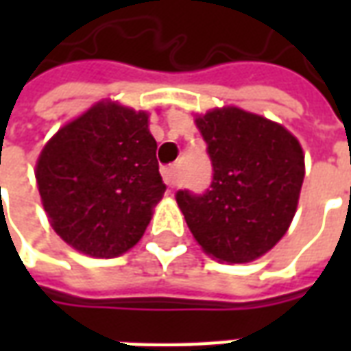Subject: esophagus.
Listing matches in <instances>:
<instances>
[{
	"mask_svg": "<svg viewBox=\"0 0 351 351\" xmlns=\"http://www.w3.org/2000/svg\"><path fill=\"white\" fill-rule=\"evenodd\" d=\"M161 176H163V182L167 184L169 188H175L176 186V167L175 165L161 169Z\"/></svg>",
	"mask_w": 351,
	"mask_h": 351,
	"instance_id": "34e87169",
	"label": "esophagus"
}]
</instances>
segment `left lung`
<instances>
[{
	"mask_svg": "<svg viewBox=\"0 0 351 351\" xmlns=\"http://www.w3.org/2000/svg\"><path fill=\"white\" fill-rule=\"evenodd\" d=\"M213 163L205 193L176 191L191 235L218 261L248 263L286 235L293 220L304 156L280 123L223 107L195 118Z\"/></svg>",
	"mask_w": 351,
	"mask_h": 351,
	"instance_id": "left-lung-1",
	"label": "left lung"
}]
</instances>
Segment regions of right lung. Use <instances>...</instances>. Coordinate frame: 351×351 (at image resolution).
Segmentation results:
<instances>
[{"mask_svg": "<svg viewBox=\"0 0 351 351\" xmlns=\"http://www.w3.org/2000/svg\"><path fill=\"white\" fill-rule=\"evenodd\" d=\"M148 114L97 103L43 148L35 178L50 226L75 250L116 258L141 241L163 197Z\"/></svg>", "mask_w": 351, "mask_h": 351, "instance_id": "add662e5", "label": "right lung"}]
</instances>
